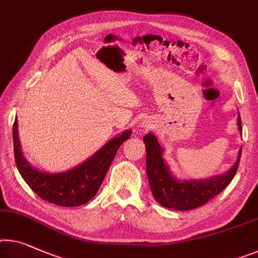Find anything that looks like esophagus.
Segmentation results:
<instances>
[{
    "label": "esophagus",
    "mask_w": 258,
    "mask_h": 258,
    "mask_svg": "<svg viewBox=\"0 0 258 258\" xmlns=\"http://www.w3.org/2000/svg\"><path fill=\"white\" fill-rule=\"evenodd\" d=\"M139 127L141 128L142 132H146V131L153 128V121L148 120V119H145V120H142V121L140 122Z\"/></svg>",
    "instance_id": "34e87169"
}]
</instances>
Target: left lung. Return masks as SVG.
<instances>
[{"label":"left lung","mask_w":258,"mask_h":258,"mask_svg":"<svg viewBox=\"0 0 258 258\" xmlns=\"http://www.w3.org/2000/svg\"><path fill=\"white\" fill-rule=\"evenodd\" d=\"M237 126L242 134L240 114L237 117ZM144 142L151 191L155 201L167 209L189 211L204 205L227 187L239 168L242 147L237 153L236 162L224 174L205 179H180L172 174L167 161L163 159L164 149L155 134H146Z\"/></svg>","instance_id":"left-lung-1"}]
</instances>
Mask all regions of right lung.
Masks as SVG:
<instances>
[{
	"label": "right lung",
	"instance_id": "obj_1",
	"mask_svg": "<svg viewBox=\"0 0 258 258\" xmlns=\"http://www.w3.org/2000/svg\"><path fill=\"white\" fill-rule=\"evenodd\" d=\"M132 130L110 139L99 151L83 161L78 167L63 172H47L31 166L22 152L18 137V122L15 119L13 137L15 161L19 174L44 201L57 206L83 205L95 197L122 142L130 139Z\"/></svg>",
	"mask_w": 258,
	"mask_h": 258
}]
</instances>
